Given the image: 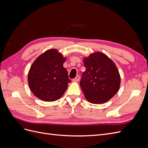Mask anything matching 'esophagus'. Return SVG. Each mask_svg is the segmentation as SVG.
Returning <instances> with one entry per match:
<instances>
[{
	"instance_id": "obj_1",
	"label": "esophagus",
	"mask_w": 148,
	"mask_h": 148,
	"mask_svg": "<svg viewBox=\"0 0 148 148\" xmlns=\"http://www.w3.org/2000/svg\"><path fill=\"white\" fill-rule=\"evenodd\" d=\"M79 79H80L79 76V75H77V77H76L74 79H73V82H77L79 81Z\"/></svg>"
}]
</instances>
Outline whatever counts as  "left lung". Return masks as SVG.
<instances>
[{
  "label": "left lung",
  "mask_w": 148,
  "mask_h": 148,
  "mask_svg": "<svg viewBox=\"0 0 148 148\" xmlns=\"http://www.w3.org/2000/svg\"><path fill=\"white\" fill-rule=\"evenodd\" d=\"M86 68L79 85L85 98L92 104L109 101L119 91L120 76L114 62L104 53L96 52L83 59Z\"/></svg>",
  "instance_id": "obj_1"
}]
</instances>
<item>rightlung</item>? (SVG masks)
Instances as JSON below:
<instances>
[{
	"instance_id": "obj_1",
	"label": "right lung",
	"mask_w": 148,
	"mask_h": 148,
	"mask_svg": "<svg viewBox=\"0 0 148 148\" xmlns=\"http://www.w3.org/2000/svg\"><path fill=\"white\" fill-rule=\"evenodd\" d=\"M66 60L57 49L47 50L34 60L29 69L28 82L35 96L52 102L63 96L70 83L63 64Z\"/></svg>"
}]
</instances>
